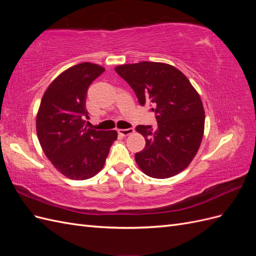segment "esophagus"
Returning a JSON list of instances; mask_svg holds the SVG:
<instances>
[{
	"label": "esophagus",
	"mask_w": 256,
	"mask_h": 256,
	"mask_svg": "<svg viewBox=\"0 0 256 256\" xmlns=\"http://www.w3.org/2000/svg\"><path fill=\"white\" fill-rule=\"evenodd\" d=\"M134 132V128H128V129H118V134L122 136H127L132 134Z\"/></svg>",
	"instance_id": "1"
}]
</instances>
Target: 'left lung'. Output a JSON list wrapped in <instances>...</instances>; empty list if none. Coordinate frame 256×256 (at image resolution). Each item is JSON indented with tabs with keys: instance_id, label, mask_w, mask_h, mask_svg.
<instances>
[{
	"instance_id": "1",
	"label": "left lung",
	"mask_w": 256,
	"mask_h": 256,
	"mask_svg": "<svg viewBox=\"0 0 256 256\" xmlns=\"http://www.w3.org/2000/svg\"><path fill=\"white\" fill-rule=\"evenodd\" d=\"M136 92L141 106H152L156 128L138 125L145 147L136 154L141 171L152 178L172 177L187 168L204 134L205 112L196 88L180 70L157 62L115 67Z\"/></svg>"
}]
</instances>
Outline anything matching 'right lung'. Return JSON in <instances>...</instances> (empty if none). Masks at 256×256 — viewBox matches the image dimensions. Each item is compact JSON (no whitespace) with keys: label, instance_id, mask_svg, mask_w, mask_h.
Segmentation results:
<instances>
[{"label":"right lung","instance_id":"obj_1","mask_svg":"<svg viewBox=\"0 0 256 256\" xmlns=\"http://www.w3.org/2000/svg\"><path fill=\"white\" fill-rule=\"evenodd\" d=\"M104 72L97 64L81 63L66 69L46 90L36 116L42 148L53 166L64 176L84 180L104 166L115 130L86 129L85 99L88 86Z\"/></svg>","mask_w":256,"mask_h":256}]
</instances>
